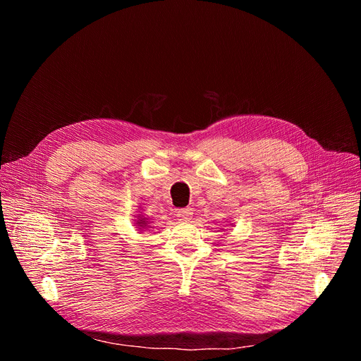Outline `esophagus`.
Wrapping results in <instances>:
<instances>
[{"instance_id":"obj_1","label":"esophagus","mask_w":361,"mask_h":361,"mask_svg":"<svg viewBox=\"0 0 361 361\" xmlns=\"http://www.w3.org/2000/svg\"><path fill=\"white\" fill-rule=\"evenodd\" d=\"M192 216H193V210H192V208H189V207L180 208V210L177 212L178 220H183V222H189V220L192 219Z\"/></svg>"}]
</instances>
